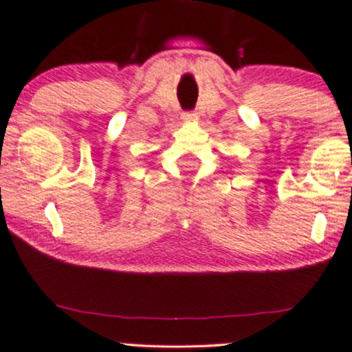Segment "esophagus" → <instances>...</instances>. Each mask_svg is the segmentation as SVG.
<instances>
[{"instance_id": "34e87169", "label": "esophagus", "mask_w": 352, "mask_h": 352, "mask_svg": "<svg viewBox=\"0 0 352 352\" xmlns=\"http://www.w3.org/2000/svg\"><path fill=\"white\" fill-rule=\"evenodd\" d=\"M193 118H195V113H191V112L184 113V120H193Z\"/></svg>"}]
</instances>
